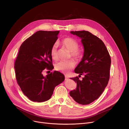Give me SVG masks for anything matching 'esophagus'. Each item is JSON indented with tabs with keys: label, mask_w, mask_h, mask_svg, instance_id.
I'll list each match as a JSON object with an SVG mask.
<instances>
[{
	"label": "esophagus",
	"mask_w": 129,
	"mask_h": 129,
	"mask_svg": "<svg viewBox=\"0 0 129 129\" xmlns=\"http://www.w3.org/2000/svg\"><path fill=\"white\" fill-rule=\"evenodd\" d=\"M68 78H69V77H68V76H65V80H67V79H68Z\"/></svg>",
	"instance_id": "esophagus-1"
}]
</instances>
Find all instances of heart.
<instances>
[{
	"label": "heart",
	"mask_w": 129,
	"mask_h": 129,
	"mask_svg": "<svg viewBox=\"0 0 129 129\" xmlns=\"http://www.w3.org/2000/svg\"><path fill=\"white\" fill-rule=\"evenodd\" d=\"M60 43L64 48L71 52V56L77 62H80L82 60L84 55V53L82 49L78 48L79 45L77 41L72 38L66 37L61 40ZM50 55L51 58L54 60H56L57 59L56 45H54L52 47L50 51ZM75 66V63L74 61L71 60L68 62H60L57 63L55 65V69L57 71L67 74Z\"/></svg>",
	"instance_id": "b5f03b06"
}]
</instances>
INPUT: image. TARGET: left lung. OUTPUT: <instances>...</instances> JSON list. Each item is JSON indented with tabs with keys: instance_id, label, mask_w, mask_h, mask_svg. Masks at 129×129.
I'll return each mask as SVG.
<instances>
[{
	"instance_id": "8db88e82",
	"label": "left lung",
	"mask_w": 129,
	"mask_h": 129,
	"mask_svg": "<svg viewBox=\"0 0 129 129\" xmlns=\"http://www.w3.org/2000/svg\"><path fill=\"white\" fill-rule=\"evenodd\" d=\"M79 37L84 47V56L75 69L78 77L71 79L77 83L76 89L71 91L70 96L76 103L88 105L97 99L103 92L110 78L111 58L103 41L87 31H71Z\"/></svg>"
}]
</instances>
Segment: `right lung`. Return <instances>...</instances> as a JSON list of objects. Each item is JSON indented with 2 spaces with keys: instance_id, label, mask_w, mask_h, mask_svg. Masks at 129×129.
Returning a JSON list of instances; mask_svg holds the SVG:
<instances>
[{
  "instance_id": "1",
  "label": "right lung",
  "mask_w": 129,
  "mask_h": 129,
  "mask_svg": "<svg viewBox=\"0 0 129 129\" xmlns=\"http://www.w3.org/2000/svg\"><path fill=\"white\" fill-rule=\"evenodd\" d=\"M59 32L37 31L20 47L15 63L16 78L24 95L32 101L50 99L55 87L65 79L63 74L58 72H51L45 77L42 74L45 69H54L50 51Z\"/></svg>"
}]
</instances>
